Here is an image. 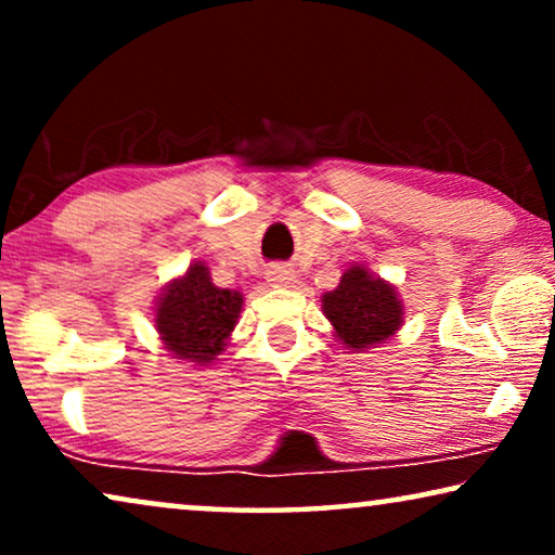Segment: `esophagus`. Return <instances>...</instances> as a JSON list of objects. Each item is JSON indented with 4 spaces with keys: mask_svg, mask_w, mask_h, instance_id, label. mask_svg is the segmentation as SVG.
I'll list each match as a JSON object with an SVG mask.
<instances>
[{
    "mask_svg": "<svg viewBox=\"0 0 555 555\" xmlns=\"http://www.w3.org/2000/svg\"><path fill=\"white\" fill-rule=\"evenodd\" d=\"M268 283L275 287H291L295 283V272L291 268H283V264H275V268L268 270Z\"/></svg>",
    "mask_w": 555,
    "mask_h": 555,
    "instance_id": "obj_1",
    "label": "esophagus"
}]
</instances>
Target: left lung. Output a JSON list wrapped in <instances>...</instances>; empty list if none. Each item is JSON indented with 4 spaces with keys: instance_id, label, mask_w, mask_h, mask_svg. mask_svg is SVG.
Instances as JSON below:
<instances>
[{
    "instance_id": "8db88e82",
    "label": "left lung",
    "mask_w": 555,
    "mask_h": 555,
    "mask_svg": "<svg viewBox=\"0 0 555 555\" xmlns=\"http://www.w3.org/2000/svg\"><path fill=\"white\" fill-rule=\"evenodd\" d=\"M323 313L348 351L384 344L404 323V306L393 285L361 264L348 268L336 291L323 295Z\"/></svg>"
}]
</instances>
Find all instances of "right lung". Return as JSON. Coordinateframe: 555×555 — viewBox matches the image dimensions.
I'll return each instance as SVG.
<instances>
[{"instance_id":"add662e5","label":"right lung","mask_w":555,"mask_h":555,"mask_svg":"<svg viewBox=\"0 0 555 555\" xmlns=\"http://www.w3.org/2000/svg\"><path fill=\"white\" fill-rule=\"evenodd\" d=\"M240 310L242 295L217 287L204 262H194L158 298L156 331L177 359L204 366L224 351Z\"/></svg>"}]
</instances>
